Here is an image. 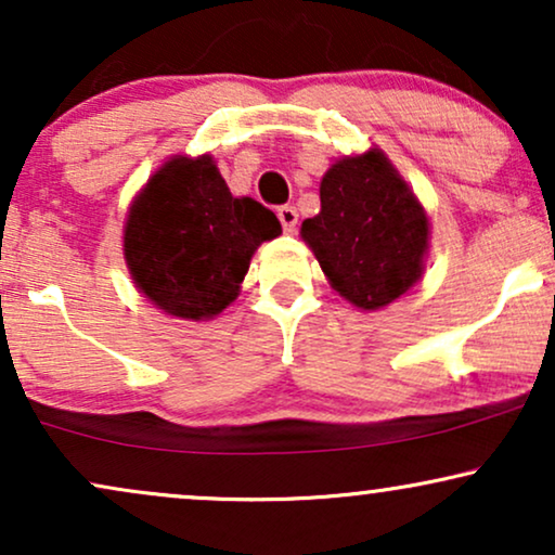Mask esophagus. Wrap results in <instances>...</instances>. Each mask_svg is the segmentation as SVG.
<instances>
[{"label": "esophagus", "mask_w": 555, "mask_h": 555, "mask_svg": "<svg viewBox=\"0 0 555 555\" xmlns=\"http://www.w3.org/2000/svg\"><path fill=\"white\" fill-rule=\"evenodd\" d=\"M276 215H279V222H282V228L286 230V233H297V220H299L297 209L284 205V207H279Z\"/></svg>", "instance_id": "esophagus-1"}]
</instances>
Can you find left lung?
Listing matches in <instances>:
<instances>
[{"label":"left lung","mask_w":555,"mask_h":555,"mask_svg":"<svg viewBox=\"0 0 555 555\" xmlns=\"http://www.w3.org/2000/svg\"><path fill=\"white\" fill-rule=\"evenodd\" d=\"M330 286L361 310H378L423 276L430 222L378 149L335 160L320 181V212L301 222Z\"/></svg>","instance_id":"left-lung-1"}]
</instances>
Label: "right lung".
<instances>
[{
	"label": "right lung",
	"mask_w": 555,
	"mask_h": 555,
	"mask_svg": "<svg viewBox=\"0 0 555 555\" xmlns=\"http://www.w3.org/2000/svg\"><path fill=\"white\" fill-rule=\"evenodd\" d=\"M276 235V215L230 194L212 156H173L132 199L122 250L158 310L196 322L225 310L258 245Z\"/></svg>",
	"instance_id": "obj_1"
}]
</instances>
